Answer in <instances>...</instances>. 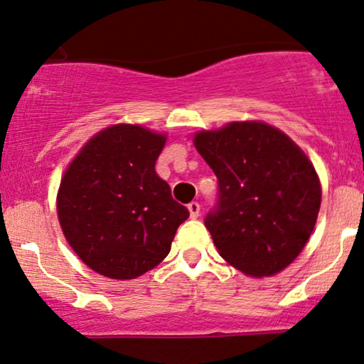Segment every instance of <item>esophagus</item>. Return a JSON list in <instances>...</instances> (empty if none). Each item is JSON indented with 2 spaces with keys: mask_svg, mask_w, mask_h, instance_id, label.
Wrapping results in <instances>:
<instances>
[{
  "mask_svg": "<svg viewBox=\"0 0 364 364\" xmlns=\"http://www.w3.org/2000/svg\"><path fill=\"white\" fill-rule=\"evenodd\" d=\"M187 209H189V213H191V218H192V220H196V218H199V211H200L199 203H191L189 206H187Z\"/></svg>",
  "mask_w": 364,
  "mask_h": 364,
  "instance_id": "esophagus-1",
  "label": "esophagus"
}]
</instances>
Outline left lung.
Masks as SVG:
<instances>
[{"label":"left lung","mask_w":364,"mask_h":364,"mask_svg":"<svg viewBox=\"0 0 364 364\" xmlns=\"http://www.w3.org/2000/svg\"><path fill=\"white\" fill-rule=\"evenodd\" d=\"M194 146L218 177V203L204 225L221 257L252 277L288 267L309 242L322 200L309 156L259 121L200 131Z\"/></svg>","instance_id":"1"}]
</instances>
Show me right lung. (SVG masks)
Instances as JSON below:
<instances>
[{
  "label": "right lung",
  "mask_w": 364,
  "mask_h": 364,
  "mask_svg": "<svg viewBox=\"0 0 364 364\" xmlns=\"http://www.w3.org/2000/svg\"><path fill=\"white\" fill-rule=\"evenodd\" d=\"M165 141L138 124H115L97 132L64 172L59 225L98 274L134 279L156 267L189 218L155 170Z\"/></svg>",
  "instance_id": "right-lung-1"
}]
</instances>
